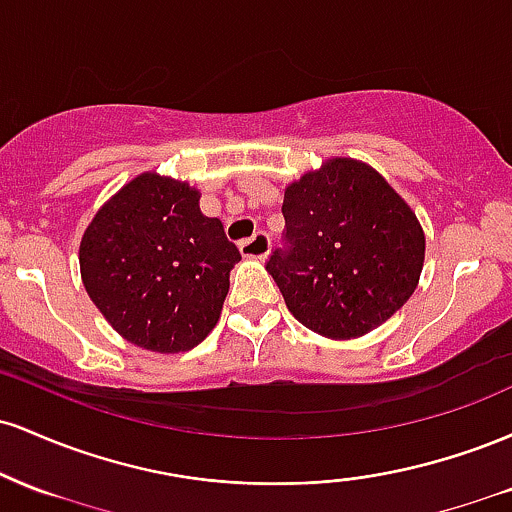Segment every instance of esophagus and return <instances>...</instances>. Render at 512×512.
Listing matches in <instances>:
<instances>
[{"mask_svg":"<svg viewBox=\"0 0 512 512\" xmlns=\"http://www.w3.org/2000/svg\"><path fill=\"white\" fill-rule=\"evenodd\" d=\"M240 252L250 260H264L269 255V236L264 231H257L252 238L240 240Z\"/></svg>","mask_w":512,"mask_h":512,"instance_id":"1","label":"esophagus"}]
</instances>
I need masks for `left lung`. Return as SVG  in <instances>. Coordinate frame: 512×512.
<instances>
[{
  "instance_id": "1",
  "label": "left lung",
  "mask_w": 512,
  "mask_h": 512,
  "mask_svg": "<svg viewBox=\"0 0 512 512\" xmlns=\"http://www.w3.org/2000/svg\"><path fill=\"white\" fill-rule=\"evenodd\" d=\"M284 248L267 260L286 308L322 337H361L409 301L426 238L378 170L330 158L284 192Z\"/></svg>"
}]
</instances>
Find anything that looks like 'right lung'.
I'll use <instances>...</instances> for the list:
<instances>
[{"mask_svg":"<svg viewBox=\"0 0 512 512\" xmlns=\"http://www.w3.org/2000/svg\"><path fill=\"white\" fill-rule=\"evenodd\" d=\"M240 252L187 182L142 173L98 209L79 248L81 279L127 342L190 351L219 322Z\"/></svg>","mask_w":512,"mask_h":512,"instance_id":"1","label":"right lung"}]
</instances>
